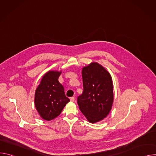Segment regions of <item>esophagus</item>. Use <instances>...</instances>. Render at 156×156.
Here are the masks:
<instances>
[{
    "label": "esophagus",
    "instance_id": "34e87169",
    "mask_svg": "<svg viewBox=\"0 0 156 156\" xmlns=\"http://www.w3.org/2000/svg\"><path fill=\"white\" fill-rule=\"evenodd\" d=\"M70 101H71V102H74V101H75V98H73V97L70 98Z\"/></svg>",
    "mask_w": 156,
    "mask_h": 156
}]
</instances>
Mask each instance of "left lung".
<instances>
[{"instance_id":"obj_1","label":"left lung","mask_w":156,"mask_h":156,"mask_svg":"<svg viewBox=\"0 0 156 156\" xmlns=\"http://www.w3.org/2000/svg\"><path fill=\"white\" fill-rule=\"evenodd\" d=\"M83 92L78 96L79 108L91 123L102 120L110 112L114 102L112 78L97 62L82 69Z\"/></svg>"}]
</instances>
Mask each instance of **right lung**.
Wrapping results in <instances>:
<instances>
[{
	"label": "right lung",
	"instance_id": "obj_1",
	"mask_svg": "<svg viewBox=\"0 0 156 156\" xmlns=\"http://www.w3.org/2000/svg\"><path fill=\"white\" fill-rule=\"evenodd\" d=\"M62 71L50 70L42 76L34 94V104L40 117L50 121L58 117L70 99L59 83Z\"/></svg>",
	"mask_w": 156,
	"mask_h": 156
}]
</instances>
